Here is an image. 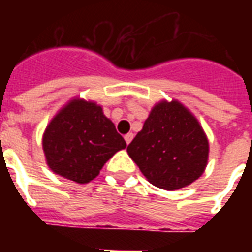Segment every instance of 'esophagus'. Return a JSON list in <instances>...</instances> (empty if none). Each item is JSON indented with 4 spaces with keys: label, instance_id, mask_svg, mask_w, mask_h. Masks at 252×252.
I'll list each match as a JSON object with an SVG mask.
<instances>
[{
    "label": "esophagus",
    "instance_id": "esophagus-1",
    "mask_svg": "<svg viewBox=\"0 0 252 252\" xmlns=\"http://www.w3.org/2000/svg\"><path fill=\"white\" fill-rule=\"evenodd\" d=\"M124 139H126V144H129V143L132 142V139H133V133H126V136H124Z\"/></svg>",
    "mask_w": 252,
    "mask_h": 252
}]
</instances>
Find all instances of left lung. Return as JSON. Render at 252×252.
<instances>
[{"label": "left lung", "instance_id": "8db88e82", "mask_svg": "<svg viewBox=\"0 0 252 252\" xmlns=\"http://www.w3.org/2000/svg\"><path fill=\"white\" fill-rule=\"evenodd\" d=\"M128 155L154 186L177 190L205 170L209 144L195 117L178 101L155 105Z\"/></svg>", "mask_w": 252, "mask_h": 252}]
</instances>
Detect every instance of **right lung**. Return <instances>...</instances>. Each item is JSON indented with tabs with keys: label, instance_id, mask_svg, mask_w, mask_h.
Masks as SVG:
<instances>
[{
	"label": "right lung",
	"instance_id": "add662e5",
	"mask_svg": "<svg viewBox=\"0 0 252 252\" xmlns=\"http://www.w3.org/2000/svg\"><path fill=\"white\" fill-rule=\"evenodd\" d=\"M126 140L94 102L72 99L47 126L43 150L50 169L77 184H88L99 174Z\"/></svg>",
	"mask_w": 252,
	"mask_h": 252
}]
</instances>
